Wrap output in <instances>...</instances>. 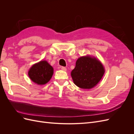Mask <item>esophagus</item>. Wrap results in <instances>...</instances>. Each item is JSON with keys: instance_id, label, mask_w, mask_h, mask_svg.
I'll use <instances>...</instances> for the list:
<instances>
[{"instance_id": "esophagus-1", "label": "esophagus", "mask_w": 134, "mask_h": 134, "mask_svg": "<svg viewBox=\"0 0 134 134\" xmlns=\"http://www.w3.org/2000/svg\"><path fill=\"white\" fill-rule=\"evenodd\" d=\"M61 69H62L63 71H66V68L65 67H64V66H62V67H61Z\"/></svg>"}]
</instances>
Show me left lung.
I'll return each instance as SVG.
<instances>
[{
  "label": "left lung",
  "mask_w": 134,
  "mask_h": 134,
  "mask_svg": "<svg viewBox=\"0 0 134 134\" xmlns=\"http://www.w3.org/2000/svg\"><path fill=\"white\" fill-rule=\"evenodd\" d=\"M104 68L99 61L91 56H82L76 60L71 76L74 83L82 89H91L102 79Z\"/></svg>",
  "instance_id": "obj_1"
}]
</instances>
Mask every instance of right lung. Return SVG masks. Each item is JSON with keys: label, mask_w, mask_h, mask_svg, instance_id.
Instances as JSON below:
<instances>
[{"label": "right lung", "mask_w": 134, "mask_h": 134, "mask_svg": "<svg viewBox=\"0 0 134 134\" xmlns=\"http://www.w3.org/2000/svg\"><path fill=\"white\" fill-rule=\"evenodd\" d=\"M54 73V69L46 61L36 63L28 71L31 80L38 85H43L49 82Z\"/></svg>", "instance_id": "obj_1"}]
</instances>
